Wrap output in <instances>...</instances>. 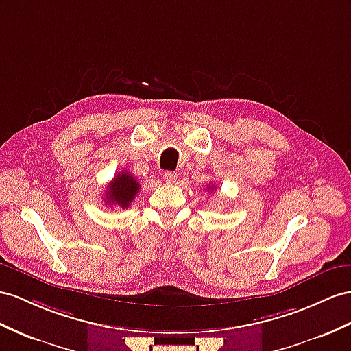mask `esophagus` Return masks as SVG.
I'll return each mask as SVG.
<instances>
[{
  "mask_svg": "<svg viewBox=\"0 0 351 351\" xmlns=\"http://www.w3.org/2000/svg\"><path fill=\"white\" fill-rule=\"evenodd\" d=\"M176 173H173V172H165L163 173V179H165V182H167V184H175L176 182Z\"/></svg>",
  "mask_w": 351,
  "mask_h": 351,
  "instance_id": "obj_1",
  "label": "esophagus"
}]
</instances>
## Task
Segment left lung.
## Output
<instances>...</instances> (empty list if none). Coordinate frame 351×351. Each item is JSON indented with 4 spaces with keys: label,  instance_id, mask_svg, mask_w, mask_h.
Wrapping results in <instances>:
<instances>
[{
    "label": "left lung",
    "instance_id": "8db88e82",
    "mask_svg": "<svg viewBox=\"0 0 351 351\" xmlns=\"http://www.w3.org/2000/svg\"><path fill=\"white\" fill-rule=\"evenodd\" d=\"M209 188H212V185H210V186H209ZM212 191H213V190H212Z\"/></svg>",
    "mask_w": 351,
    "mask_h": 351
}]
</instances>
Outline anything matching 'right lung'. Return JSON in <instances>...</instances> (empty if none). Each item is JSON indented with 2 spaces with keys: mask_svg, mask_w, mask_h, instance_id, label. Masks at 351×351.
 <instances>
[{
  "mask_svg": "<svg viewBox=\"0 0 351 351\" xmlns=\"http://www.w3.org/2000/svg\"><path fill=\"white\" fill-rule=\"evenodd\" d=\"M141 185L128 170H123L117 175L112 182L108 185V190H105V203L108 206H120L123 209H128L134 197L139 193Z\"/></svg>",
  "mask_w": 351,
  "mask_h": 351,
  "instance_id": "obj_1",
  "label": "right lung"
}]
</instances>
